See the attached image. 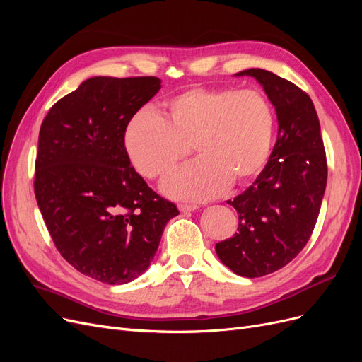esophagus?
Masks as SVG:
<instances>
[{"label":"esophagus","instance_id":"esophagus-1","mask_svg":"<svg viewBox=\"0 0 362 362\" xmlns=\"http://www.w3.org/2000/svg\"><path fill=\"white\" fill-rule=\"evenodd\" d=\"M178 208H180V211H181V213H190V211L198 210V205H192V204H180V205H178Z\"/></svg>","mask_w":362,"mask_h":362}]
</instances>
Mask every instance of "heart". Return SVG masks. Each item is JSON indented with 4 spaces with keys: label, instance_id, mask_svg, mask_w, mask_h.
Returning <instances> with one entry per match:
<instances>
[{
    "label": "heart",
    "instance_id": "obj_1",
    "mask_svg": "<svg viewBox=\"0 0 362 362\" xmlns=\"http://www.w3.org/2000/svg\"><path fill=\"white\" fill-rule=\"evenodd\" d=\"M275 136V112L254 89L193 87L161 104L158 116L144 110L129 119L125 149L148 180L166 177L192 145L198 161L163 182L166 194L205 201L228 184L243 185L264 170Z\"/></svg>",
    "mask_w": 362,
    "mask_h": 362
}]
</instances>
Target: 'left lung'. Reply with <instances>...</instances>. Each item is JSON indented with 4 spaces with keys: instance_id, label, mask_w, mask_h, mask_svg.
I'll return each instance as SVG.
<instances>
[{
    "instance_id": "8db88e82",
    "label": "left lung",
    "mask_w": 362,
    "mask_h": 362,
    "mask_svg": "<svg viewBox=\"0 0 362 362\" xmlns=\"http://www.w3.org/2000/svg\"><path fill=\"white\" fill-rule=\"evenodd\" d=\"M276 110L278 139L254 184L228 201L238 214L237 233L216 245L235 275L259 278L287 266L308 243L320 213L327 164L311 98L264 69H246Z\"/></svg>"
}]
</instances>
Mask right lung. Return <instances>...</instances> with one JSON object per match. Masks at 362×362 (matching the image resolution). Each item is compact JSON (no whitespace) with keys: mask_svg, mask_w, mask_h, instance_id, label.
<instances>
[{"mask_svg":"<svg viewBox=\"0 0 362 362\" xmlns=\"http://www.w3.org/2000/svg\"><path fill=\"white\" fill-rule=\"evenodd\" d=\"M160 87L157 76H93L40 125L35 194L52 242L74 269L110 286L149 267L164 226L180 214L125 149L127 124Z\"/></svg>","mask_w":362,"mask_h":362,"instance_id":"obj_1","label":"right lung"}]
</instances>
